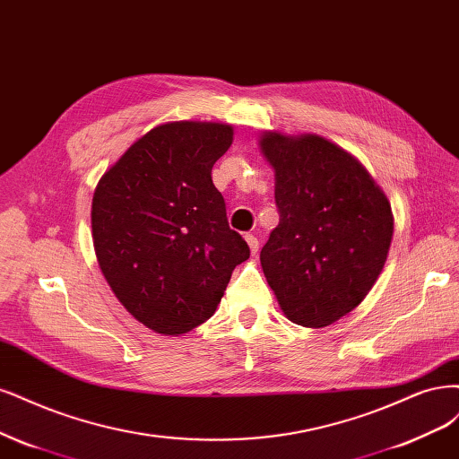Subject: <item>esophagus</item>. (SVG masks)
<instances>
[{
    "label": "esophagus",
    "mask_w": 459,
    "mask_h": 459,
    "mask_svg": "<svg viewBox=\"0 0 459 459\" xmlns=\"http://www.w3.org/2000/svg\"><path fill=\"white\" fill-rule=\"evenodd\" d=\"M245 239H247V243H248V247H250V252H252V255H256L258 248H260L258 237H256V235H252V233H247V235H245Z\"/></svg>",
    "instance_id": "obj_1"
}]
</instances>
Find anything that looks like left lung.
<instances>
[{"label":"left lung","mask_w":459,"mask_h":459,"mask_svg":"<svg viewBox=\"0 0 459 459\" xmlns=\"http://www.w3.org/2000/svg\"><path fill=\"white\" fill-rule=\"evenodd\" d=\"M260 148L275 169L279 211L260 252L264 275L292 323L328 326L382 273L391 204L355 157L321 136L265 133Z\"/></svg>","instance_id":"1"}]
</instances>
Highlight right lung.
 Returning a JSON list of instances; mask_svg holds the SVG:
<instances>
[{
    "label": "right lung",
    "mask_w": 459,
    "mask_h": 459,
    "mask_svg": "<svg viewBox=\"0 0 459 459\" xmlns=\"http://www.w3.org/2000/svg\"><path fill=\"white\" fill-rule=\"evenodd\" d=\"M231 140L222 123L160 125L94 189L100 270L125 309L160 334H184L212 317L235 265L250 256L211 177Z\"/></svg>",
    "instance_id": "right-lung-1"
}]
</instances>
